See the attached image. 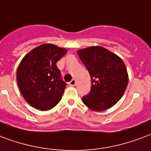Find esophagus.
Listing matches in <instances>:
<instances>
[{"mask_svg": "<svg viewBox=\"0 0 151 151\" xmlns=\"http://www.w3.org/2000/svg\"><path fill=\"white\" fill-rule=\"evenodd\" d=\"M69 86H75L76 85V80L75 79H73V80H71L70 82H69Z\"/></svg>", "mask_w": 151, "mask_h": 151, "instance_id": "1", "label": "esophagus"}]
</instances>
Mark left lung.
Instances as JSON below:
<instances>
[{"mask_svg": "<svg viewBox=\"0 0 151 151\" xmlns=\"http://www.w3.org/2000/svg\"><path fill=\"white\" fill-rule=\"evenodd\" d=\"M90 74L89 93L82 97L88 109L101 111L110 109L120 100L128 83V74L121 58L100 46L78 50Z\"/></svg>", "mask_w": 151, "mask_h": 151, "instance_id": "left-lung-1", "label": "left lung"}]
</instances>
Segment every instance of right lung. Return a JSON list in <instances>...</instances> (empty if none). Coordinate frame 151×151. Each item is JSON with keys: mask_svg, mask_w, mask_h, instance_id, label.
<instances>
[{"mask_svg": "<svg viewBox=\"0 0 151 151\" xmlns=\"http://www.w3.org/2000/svg\"><path fill=\"white\" fill-rule=\"evenodd\" d=\"M67 52L65 48L44 43L23 58L17 72V85L25 101L41 111L53 109L65 88L56 63Z\"/></svg>", "mask_w": 151, "mask_h": 151, "instance_id": "obj_1", "label": "right lung"}]
</instances>
